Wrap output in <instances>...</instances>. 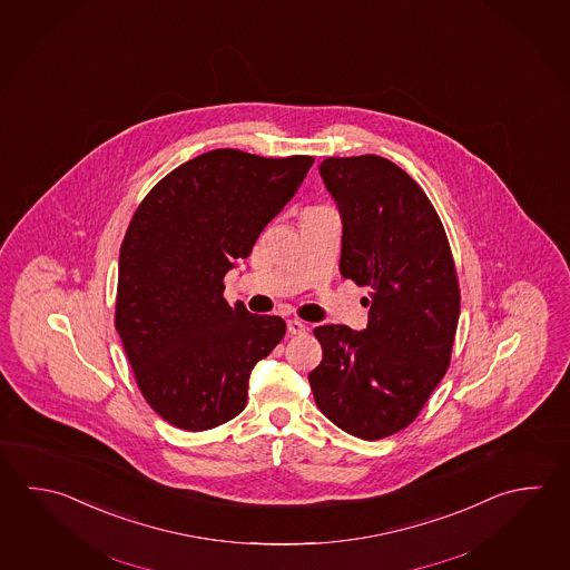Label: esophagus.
<instances>
[{"label":"esophagus","instance_id":"esophagus-1","mask_svg":"<svg viewBox=\"0 0 570 570\" xmlns=\"http://www.w3.org/2000/svg\"><path fill=\"white\" fill-rule=\"evenodd\" d=\"M288 333L291 334H304L306 333V324L298 321V318H291L288 321Z\"/></svg>","mask_w":570,"mask_h":570}]
</instances>
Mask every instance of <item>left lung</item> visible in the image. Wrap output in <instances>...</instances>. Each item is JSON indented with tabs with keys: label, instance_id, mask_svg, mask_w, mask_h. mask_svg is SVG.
Listing matches in <instances>:
<instances>
[{
	"label": "left lung",
	"instance_id": "obj_1",
	"mask_svg": "<svg viewBox=\"0 0 570 570\" xmlns=\"http://www.w3.org/2000/svg\"><path fill=\"white\" fill-rule=\"evenodd\" d=\"M324 185L343 217L341 274L366 286L368 324L314 328L323 361L308 375L336 428L383 440L420 415L451 361L460 284L430 197L379 155L328 157Z\"/></svg>",
	"mask_w": 570,
	"mask_h": 570
}]
</instances>
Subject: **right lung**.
Segmentation results:
<instances>
[{
  "label": "right lung",
  "mask_w": 570,
  "mask_h": 570,
  "mask_svg": "<svg viewBox=\"0 0 570 570\" xmlns=\"http://www.w3.org/2000/svg\"><path fill=\"white\" fill-rule=\"evenodd\" d=\"M314 159L215 149L150 189L119 258L115 326L142 397L185 431L242 413L247 379L284 338L279 316L224 298V276L291 202Z\"/></svg>",
  "instance_id": "right-lung-1"
}]
</instances>
